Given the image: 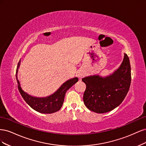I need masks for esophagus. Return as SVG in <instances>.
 <instances>
[{
  "mask_svg": "<svg viewBox=\"0 0 146 146\" xmlns=\"http://www.w3.org/2000/svg\"><path fill=\"white\" fill-rule=\"evenodd\" d=\"M77 75H78V77L79 78H82L84 76V73L83 72H79Z\"/></svg>",
  "mask_w": 146,
  "mask_h": 146,
  "instance_id": "obj_1",
  "label": "esophagus"
}]
</instances>
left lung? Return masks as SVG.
Here are the masks:
<instances>
[{
    "label": "left lung",
    "mask_w": 146,
    "mask_h": 146,
    "mask_svg": "<svg viewBox=\"0 0 146 146\" xmlns=\"http://www.w3.org/2000/svg\"><path fill=\"white\" fill-rule=\"evenodd\" d=\"M82 81L86 86L83 94L86 107L97 113L111 111L122 102L129 90L131 67L129 56L124 54L120 67L110 76H88Z\"/></svg>",
    "instance_id": "left-lung-1"
}]
</instances>
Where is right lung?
I'll return each mask as SVG.
<instances>
[{"mask_svg":"<svg viewBox=\"0 0 146 146\" xmlns=\"http://www.w3.org/2000/svg\"><path fill=\"white\" fill-rule=\"evenodd\" d=\"M19 65L20 61L18 63V64H17L16 74L17 87H18L20 94L23 98L24 100L26 102V103L31 108H32L35 111L41 113L50 114L58 111V110H60L63 105L66 91L78 80L77 77L70 79V80L64 83L59 89L53 94L46 97V98H34V97L27 94L22 90L19 82L18 79H17V71H18Z\"/></svg>","mask_w":146,"mask_h":146,"instance_id":"right-lung-1","label":"right lung"}]
</instances>
